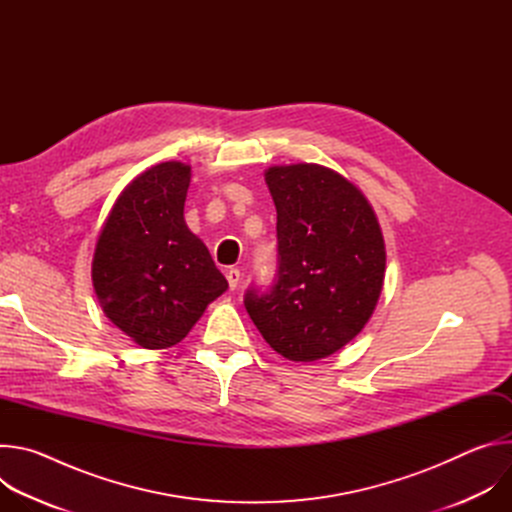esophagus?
<instances>
[{
	"label": "esophagus",
	"instance_id": "34e87169",
	"mask_svg": "<svg viewBox=\"0 0 512 512\" xmlns=\"http://www.w3.org/2000/svg\"><path fill=\"white\" fill-rule=\"evenodd\" d=\"M227 279H229V287L237 289L241 283V271L239 269H229L227 271Z\"/></svg>",
	"mask_w": 512,
	"mask_h": 512
}]
</instances>
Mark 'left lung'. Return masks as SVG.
<instances>
[{
  "label": "left lung",
  "instance_id": "8db88e82",
  "mask_svg": "<svg viewBox=\"0 0 512 512\" xmlns=\"http://www.w3.org/2000/svg\"><path fill=\"white\" fill-rule=\"evenodd\" d=\"M277 275L247 289L245 308L287 360L312 362L348 344L373 316L385 279V241L364 194L318 164L271 166Z\"/></svg>",
  "mask_w": 512,
  "mask_h": 512
}]
</instances>
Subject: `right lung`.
I'll return each mask as SVG.
<instances>
[{
	"instance_id": "add662e5",
	"label": "right lung",
	"mask_w": 512,
	"mask_h": 512,
	"mask_svg": "<svg viewBox=\"0 0 512 512\" xmlns=\"http://www.w3.org/2000/svg\"><path fill=\"white\" fill-rule=\"evenodd\" d=\"M190 166L162 162L115 200L93 255V285L105 316L143 348H170L229 283L186 227Z\"/></svg>"
}]
</instances>
